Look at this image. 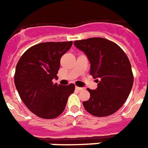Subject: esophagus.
<instances>
[{"mask_svg": "<svg viewBox=\"0 0 148 148\" xmlns=\"http://www.w3.org/2000/svg\"><path fill=\"white\" fill-rule=\"evenodd\" d=\"M75 89H76V90H77V91H82V90H85L84 88H82V87H77V86L75 87Z\"/></svg>", "mask_w": 148, "mask_h": 148, "instance_id": "34e87169", "label": "esophagus"}]
</instances>
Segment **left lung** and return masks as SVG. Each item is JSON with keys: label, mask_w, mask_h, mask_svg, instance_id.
<instances>
[{"label": "left lung", "mask_w": 148, "mask_h": 148, "mask_svg": "<svg viewBox=\"0 0 148 148\" xmlns=\"http://www.w3.org/2000/svg\"><path fill=\"white\" fill-rule=\"evenodd\" d=\"M74 44L87 56L90 74L98 83L96 90H87L90 97L83 101L84 108L95 116L113 114L124 105L133 85L127 56L117 44L104 38L76 40Z\"/></svg>", "instance_id": "1"}]
</instances>
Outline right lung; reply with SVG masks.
<instances>
[{
    "label": "right lung",
    "instance_id": "1",
    "mask_svg": "<svg viewBox=\"0 0 148 148\" xmlns=\"http://www.w3.org/2000/svg\"><path fill=\"white\" fill-rule=\"evenodd\" d=\"M73 42L39 43L24 52L18 62L14 82L21 100L39 117L53 119L64 111L74 84H54L60 67V59Z\"/></svg>",
    "mask_w": 148,
    "mask_h": 148
}]
</instances>
